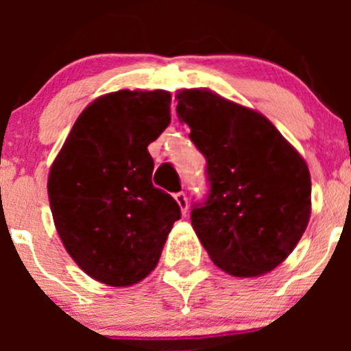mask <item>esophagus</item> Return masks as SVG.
<instances>
[{"mask_svg": "<svg viewBox=\"0 0 351 351\" xmlns=\"http://www.w3.org/2000/svg\"><path fill=\"white\" fill-rule=\"evenodd\" d=\"M175 200H176V204L180 205V208H182L183 214H186V210H189V198H186L185 193L183 192L175 193Z\"/></svg>", "mask_w": 351, "mask_h": 351, "instance_id": "34e87169", "label": "esophagus"}]
</instances>
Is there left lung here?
Instances as JSON below:
<instances>
[{"mask_svg":"<svg viewBox=\"0 0 351 351\" xmlns=\"http://www.w3.org/2000/svg\"><path fill=\"white\" fill-rule=\"evenodd\" d=\"M176 100L180 122L207 159L210 190L190 214L198 239L226 274H268L309 222L306 161L260 112L197 88L178 91Z\"/></svg>","mask_w":351,"mask_h":351,"instance_id":"obj_1","label":"left lung"}]
</instances>
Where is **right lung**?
<instances>
[{
	"label": "right lung",
	"mask_w": 351,
	"mask_h": 351,
	"mask_svg": "<svg viewBox=\"0 0 351 351\" xmlns=\"http://www.w3.org/2000/svg\"><path fill=\"white\" fill-rule=\"evenodd\" d=\"M168 91L120 90L91 101L51 166L52 217L66 251L95 280L129 287L158 265L182 210L151 182L147 146L171 122Z\"/></svg>",
	"instance_id": "right-lung-1"
}]
</instances>
